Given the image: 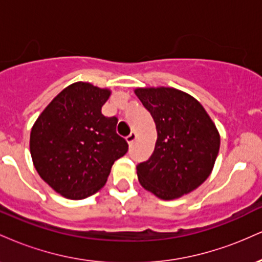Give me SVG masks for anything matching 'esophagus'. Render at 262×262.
Wrapping results in <instances>:
<instances>
[{
	"label": "esophagus",
	"instance_id": "34e87169",
	"mask_svg": "<svg viewBox=\"0 0 262 262\" xmlns=\"http://www.w3.org/2000/svg\"><path fill=\"white\" fill-rule=\"evenodd\" d=\"M135 140H137V134H135V133H132V134H129L128 137H127V141H128V144H129V145H133Z\"/></svg>",
	"mask_w": 262,
	"mask_h": 262
}]
</instances>
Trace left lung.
<instances>
[{
    "label": "left lung",
    "instance_id": "8db88e82",
    "mask_svg": "<svg viewBox=\"0 0 262 262\" xmlns=\"http://www.w3.org/2000/svg\"><path fill=\"white\" fill-rule=\"evenodd\" d=\"M154 119L155 149L137 165L140 185L161 200H175L206 181L218 156L221 138L202 104L170 87L137 89Z\"/></svg>",
    "mask_w": 262,
    "mask_h": 262
}]
</instances>
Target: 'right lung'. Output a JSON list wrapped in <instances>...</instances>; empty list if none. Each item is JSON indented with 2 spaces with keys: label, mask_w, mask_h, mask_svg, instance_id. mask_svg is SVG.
I'll return each instance as SVG.
<instances>
[{
  "label": "right lung",
  "mask_w": 262,
  "mask_h": 262,
  "mask_svg": "<svg viewBox=\"0 0 262 262\" xmlns=\"http://www.w3.org/2000/svg\"><path fill=\"white\" fill-rule=\"evenodd\" d=\"M110 95V90L91 83H73L33 125V164L61 196L82 200L96 193L106 183L114 161L128 151L127 140L116 132L118 118L101 112Z\"/></svg>",
  "instance_id": "obj_1"
}]
</instances>
